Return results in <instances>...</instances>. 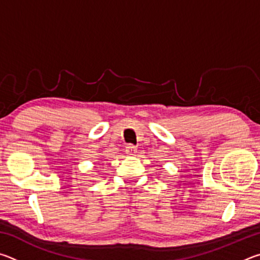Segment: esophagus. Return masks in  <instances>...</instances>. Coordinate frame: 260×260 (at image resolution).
Here are the masks:
<instances>
[{"mask_svg": "<svg viewBox=\"0 0 260 260\" xmlns=\"http://www.w3.org/2000/svg\"><path fill=\"white\" fill-rule=\"evenodd\" d=\"M136 152V147H134L133 144H128V146L126 147V153L128 156H134Z\"/></svg>", "mask_w": 260, "mask_h": 260, "instance_id": "esophagus-1", "label": "esophagus"}]
</instances>
